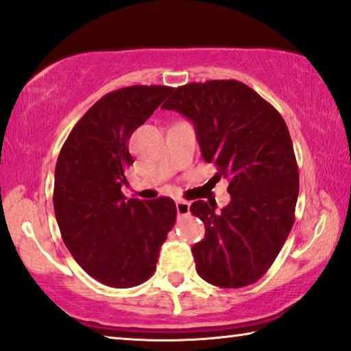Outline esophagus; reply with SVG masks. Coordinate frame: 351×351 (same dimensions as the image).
I'll return each mask as SVG.
<instances>
[{
	"mask_svg": "<svg viewBox=\"0 0 351 351\" xmlns=\"http://www.w3.org/2000/svg\"><path fill=\"white\" fill-rule=\"evenodd\" d=\"M191 211V203H187L184 200H178L176 202V213L178 216H187Z\"/></svg>",
	"mask_w": 351,
	"mask_h": 351,
	"instance_id": "34e87169",
	"label": "esophagus"
}]
</instances>
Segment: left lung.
<instances>
[{"instance_id":"1","label":"left lung","mask_w":351,"mask_h":351,"mask_svg":"<svg viewBox=\"0 0 351 351\" xmlns=\"http://www.w3.org/2000/svg\"><path fill=\"white\" fill-rule=\"evenodd\" d=\"M162 108L195 128L203 159L227 180L230 203L197 200L191 213L205 223L192 245L198 276L222 289L257 282L279 255L295 222L300 175L290 132L279 112L237 80L173 88Z\"/></svg>"}]
</instances>
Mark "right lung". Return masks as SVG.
<instances>
[{"instance_id": "add662e5", "label": "right lung", "mask_w": 351, "mask_h": 351, "mask_svg": "<svg viewBox=\"0 0 351 351\" xmlns=\"http://www.w3.org/2000/svg\"><path fill=\"white\" fill-rule=\"evenodd\" d=\"M170 91L135 85L106 94L71 130L56 160L53 208L62 241L88 274L114 289L154 274L176 219L171 198L128 200L121 192L134 164L129 140Z\"/></svg>"}]
</instances>
